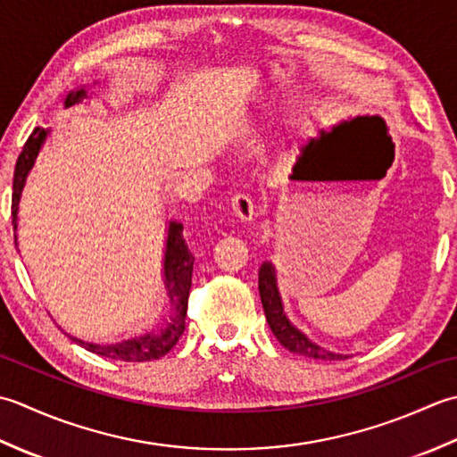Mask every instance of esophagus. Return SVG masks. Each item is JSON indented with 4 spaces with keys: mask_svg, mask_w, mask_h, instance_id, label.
<instances>
[{
    "mask_svg": "<svg viewBox=\"0 0 457 457\" xmlns=\"http://www.w3.org/2000/svg\"><path fill=\"white\" fill-rule=\"evenodd\" d=\"M230 209L240 220H253L256 215V201L250 193L238 191L237 195H232Z\"/></svg>",
    "mask_w": 457,
    "mask_h": 457,
    "instance_id": "obj_1",
    "label": "esophagus"
}]
</instances>
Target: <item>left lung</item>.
I'll use <instances>...</instances> for the list:
<instances>
[{
	"mask_svg": "<svg viewBox=\"0 0 457 457\" xmlns=\"http://www.w3.org/2000/svg\"><path fill=\"white\" fill-rule=\"evenodd\" d=\"M258 292H260V300H262V307H264L270 329H272L274 337L280 341L287 351L297 353V355H303V357H310V359H321V361L347 359V355H339V353H331L328 349L315 345V343L307 339L300 329H295L290 323V320L286 318L282 297H280V292H278V284H276V270L270 262H264L260 266Z\"/></svg>",
	"mask_w": 457,
	"mask_h": 457,
	"instance_id": "8db88e82",
	"label": "left lung"
}]
</instances>
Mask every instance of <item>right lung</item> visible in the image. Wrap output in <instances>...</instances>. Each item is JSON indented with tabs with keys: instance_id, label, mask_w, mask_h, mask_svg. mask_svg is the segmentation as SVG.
<instances>
[{
	"instance_id": "right-lung-1",
	"label": "right lung",
	"mask_w": 457,
	"mask_h": 457,
	"mask_svg": "<svg viewBox=\"0 0 457 457\" xmlns=\"http://www.w3.org/2000/svg\"><path fill=\"white\" fill-rule=\"evenodd\" d=\"M88 96V90L80 87L77 90H71L67 98H64V108L79 104ZM49 129L35 128L33 134L27 137L23 145V152L17 157L15 173H13V195H12V217H13V230H17V212H20V199L25 187L27 175L33 170L37 155H39L41 147L45 144ZM17 245V237H15ZM193 262L195 256L187 248V242L183 237V225L177 220H170L167 227V240H165V256H163V278L170 302L173 305V315H170L163 328L157 333H145L139 337L128 339L122 343H112V345H100V343H88L79 337H69L79 343L90 353H96L100 357L114 359V361H126V362H142L152 359H162L167 355L175 343L179 341L181 333L185 329V313H187V297L191 290V278H193Z\"/></svg>"
}]
</instances>
